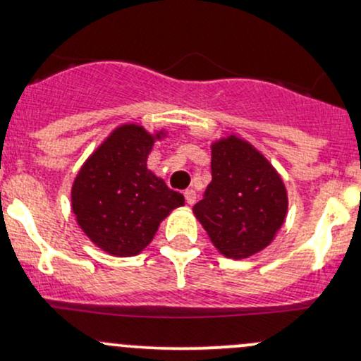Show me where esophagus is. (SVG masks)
<instances>
[{"label":"esophagus","mask_w":361,"mask_h":361,"mask_svg":"<svg viewBox=\"0 0 361 361\" xmlns=\"http://www.w3.org/2000/svg\"><path fill=\"white\" fill-rule=\"evenodd\" d=\"M185 200H187V204H188V205H193V204H195V200H197V193H195V190H192V188L185 190Z\"/></svg>","instance_id":"obj_1"}]
</instances>
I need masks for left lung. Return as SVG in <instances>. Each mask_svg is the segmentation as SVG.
<instances>
[{
    "label": "left lung",
    "instance_id": "8db88e82",
    "mask_svg": "<svg viewBox=\"0 0 361 361\" xmlns=\"http://www.w3.org/2000/svg\"><path fill=\"white\" fill-rule=\"evenodd\" d=\"M212 180L193 214L217 252L248 259L272 243L288 214V192L267 157L235 133L211 144Z\"/></svg>",
    "mask_w": 361,
    "mask_h": 361
}]
</instances>
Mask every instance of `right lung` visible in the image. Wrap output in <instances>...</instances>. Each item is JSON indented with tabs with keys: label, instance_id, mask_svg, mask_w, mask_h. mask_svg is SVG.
Instances as JSON below:
<instances>
[{
	"label": "right lung",
	"instance_id": "right-lung-1",
	"mask_svg": "<svg viewBox=\"0 0 361 361\" xmlns=\"http://www.w3.org/2000/svg\"><path fill=\"white\" fill-rule=\"evenodd\" d=\"M166 130L150 133L137 123L114 128L87 157L71 185L77 224L102 252L138 255L162 219L185 205L181 193L147 168V157Z\"/></svg>",
	"mask_w": 361,
	"mask_h": 361
}]
</instances>
